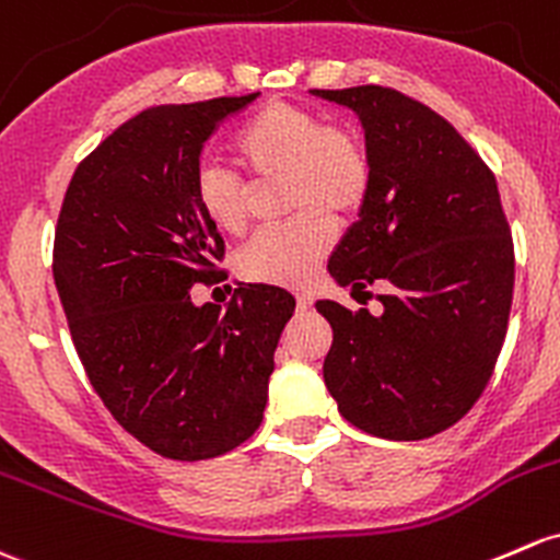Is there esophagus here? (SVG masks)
Here are the masks:
<instances>
[{
	"label": "esophagus",
	"mask_w": 560,
	"mask_h": 560,
	"mask_svg": "<svg viewBox=\"0 0 560 560\" xmlns=\"http://www.w3.org/2000/svg\"><path fill=\"white\" fill-rule=\"evenodd\" d=\"M295 300H298V308L300 311H308L311 305H314V295H311L308 290H298L295 292Z\"/></svg>",
	"instance_id": "1"
}]
</instances>
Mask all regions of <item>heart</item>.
Masks as SVG:
<instances>
[{"label": "heart", "instance_id": "1", "mask_svg": "<svg viewBox=\"0 0 560 560\" xmlns=\"http://www.w3.org/2000/svg\"><path fill=\"white\" fill-rule=\"evenodd\" d=\"M233 158L255 185L284 182V209L295 214L241 252V276L260 284H308L338 238L335 217L357 214L368 201L373 182L368 150L349 128L327 126L308 109L270 104L235 133ZM252 196L249 182L231 168L217 163L198 168L196 201L220 233L249 231Z\"/></svg>", "mask_w": 560, "mask_h": 560}]
</instances>
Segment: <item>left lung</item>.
<instances>
[{"instance_id": "1", "label": "left lung", "mask_w": 560, "mask_h": 560, "mask_svg": "<svg viewBox=\"0 0 560 560\" xmlns=\"http://www.w3.org/2000/svg\"><path fill=\"white\" fill-rule=\"evenodd\" d=\"M311 93L354 112L373 166L327 270L351 295L386 287L381 314L316 300L332 327L325 384L362 432L432 438L478 402L508 335L515 255L497 179L445 117L399 91Z\"/></svg>"}]
</instances>
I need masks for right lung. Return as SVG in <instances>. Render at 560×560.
Instances as JSON below:
<instances>
[{
    "instance_id": "obj_1",
    "label": "right lung",
    "mask_w": 560,
    "mask_h": 560,
    "mask_svg": "<svg viewBox=\"0 0 560 560\" xmlns=\"http://www.w3.org/2000/svg\"><path fill=\"white\" fill-rule=\"evenodd\" d=\"M260 93L139 112L80 163L63 196L52 279L93 388L128 434L176 462L233 451L260 427L281 329L295 298L220 279V231L196 201L206 139Z\"/></svg>"
}]
</instances>
